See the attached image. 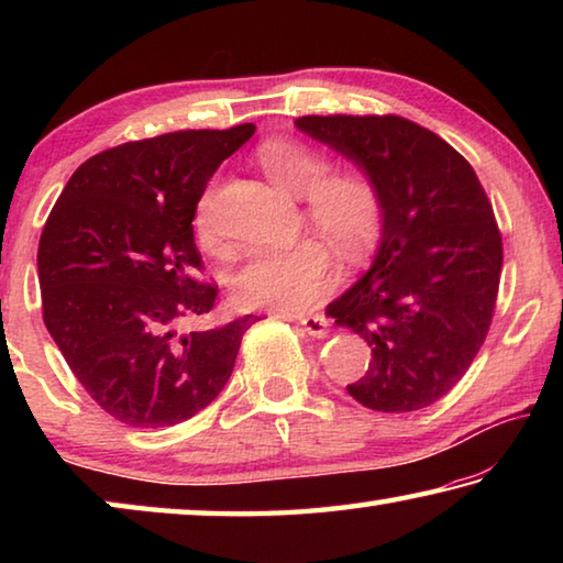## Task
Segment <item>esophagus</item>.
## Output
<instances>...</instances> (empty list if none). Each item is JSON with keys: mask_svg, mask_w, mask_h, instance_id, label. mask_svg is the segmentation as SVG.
Segmentation results:
<instances>
[{"mask_svg": "<svg viewBox=\"0 0 563 563\" xmlns=\"http://www.w3.org/2000/svg\"><path fill=\"white\" fill-rule=\"evenodd\" d=\"M298 322L302 325V330L308 332V335H312V338H328L330 320L325 316H302Z\"/></svg>", "mask_w": 563, "mask_h": 563, "instance_id": "34e87169", "label": "esophagus"}]
</instances>
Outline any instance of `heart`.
I'll return each instance as SVG.
<instances>
[{"instance_id":"b5f03b06","label":"heart","mask_w":563,"mask_h":563,"mask_svg":"<svg viewBox=\"0 0 563 563\" xmlns=\"http://www.w3.org/2000/svg\"><path fill=\"white\" fill-rule=\"evenodd\" d=\"M258 161L280 188L308 196V216L347 258L373 251L385 225V198L365 170L330 176V161L295 139H271L258 148ZM196 228L203 243H213L211 201L198 206ZM335 261L325 243L305 238L290 247H255L233 278V295L245 308L298 312L335 283Z\"/></svg>"}]
</instances>
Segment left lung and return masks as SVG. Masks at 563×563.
Instances as JSON below:
<instances>
[{"label":"left lung","mask_w":563,"mask_h":563,"mask_svg":"<svg viewBox=\"0 0 563 563\" xmlns=\"http://www.w3.org/2000/svg\"><path fill=\"white\" fill-rule=\"evenodd\" d=\"M295 126L373 176L385 198L373 268L328 305L335 325L373 350L347 393L377 412L430 407L464 377L492 325L504 251L489 198L470 161L395 113Z\"/></svg>","instance_id":"left-lung-1"}]
</instances>
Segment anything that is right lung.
Here are the masks:
<instances>
[{"mask_svg": "<svg viewBox=\"0 0 563 563\" xmlns=\"http://www.w3.org/2000/svg\"><path fill=\"white\" fill-rule=\"evenodd\" d=\"M255 133L174 131L129 141L74 170L40 238L44 325L74 377L123 424L186 422L221 395L255 316L184 332L208 316L196 206L223 161Z\"/></svg>", "mask_w": 563, "mask_h": 563, "instance_id": "obj_1", "label": "right lung"}]
</instances>
